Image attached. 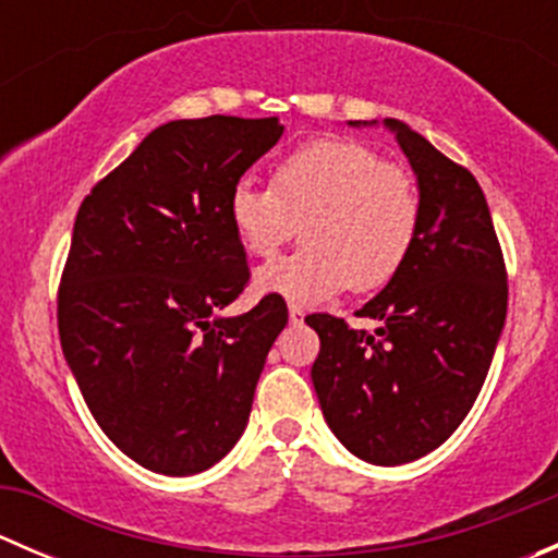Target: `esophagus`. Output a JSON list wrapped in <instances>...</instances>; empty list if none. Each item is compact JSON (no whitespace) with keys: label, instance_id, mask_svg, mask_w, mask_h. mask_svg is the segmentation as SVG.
<instances>
[{"label":"esophagus","instance_id":"34e87169","mask_svg":"<svg viewBox=\"0 0 558 558\" xmlns=\"http://www.w3.org/2000/svg\"><path fill=\"white\" fill-rule=\"evenodd\" d=\"M289 318H291V324H302V318H305V311H302L300 305H289Z\"/></svg>","mask_w":558,"mask_h":558}]
</instances>
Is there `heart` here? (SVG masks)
I'll return each instance as SVG.
<instances>
[{
    "label": "heart",
    "mask_w": 558,
    "mask_h": 558,
    "mask_svg": "<svg viewBox=\"0 0 558 558\" xmlns=\"http://www.w3.org/2000/svg\"><path fill=\"white\" fill-rule=\"evenodd\" d=\"M421 191L410 170L351 137H318L291 150L272 189L243 180L229 196V221L251 256L269 258L296 234L305 247L256 272L262 294L324 302L348 286H386L413 253Z\"/></svg>",
    "instance_id": "1"
}]
</instances>
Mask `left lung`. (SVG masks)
<instances>
[{
    "instance_id": "8db88e82",
    "label": "left lung",
    "mask_w": 558,
    "mask_h": 558,
    "mask_svg": "<svg viewBox=\"0 0 558 558\" xmlns=\"http://www.w3.org/2000/svg\"><path fill=\"white\" fill-rule=\"evenodd\" d=\"M418 174L421 229L404 267L359 315H307L313 386L337 440L373 464H408L453 435L481 393L508 313V269L475 174L388 118Z\"/></svg>"
}]
</instances>
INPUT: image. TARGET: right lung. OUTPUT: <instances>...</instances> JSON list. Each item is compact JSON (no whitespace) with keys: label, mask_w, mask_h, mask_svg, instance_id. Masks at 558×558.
Instances as JSON below:
<instances>
[{"label":"right lung","mask_w":558,"mask_h":558,"mask_svg":"<svg viewBox=\"0 0 558 558\" xmlns=\"http://www.w3.org/2000/svg\"><path fill=\"white\" fill-rule=\"evenodd\" d=\"M278 118L207 116L154 129L77 210L59 337L77 388L129 459L196 475L234 448L286 302L216 318L251 280L229 196L280 140Z\"/></svg>","instance_id":"right-lung-1"}]
</instances>
